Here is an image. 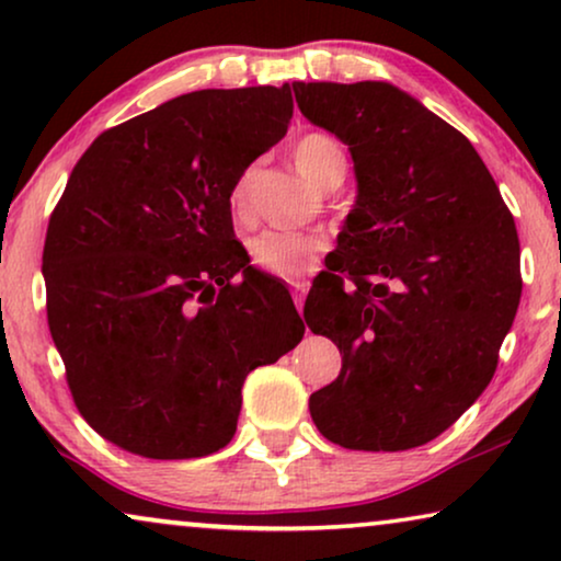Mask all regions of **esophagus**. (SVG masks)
<instances>
[{
	"mask_svg": "<svg viewBox=\"0 0 561 561\" xmlns=\"http://www.w3.org/2000/svg\"><path fill=\"white\" fill-rule=\"evenodd\" d=\"M304 301H306V288L296 286V288H294V304H296L298 313H304Z\"/></svg>",
	"mask_w": 561,
	"mask_h": 561,
	"instance_id": "1",
	"label": "esophagus"
}]
</instances>
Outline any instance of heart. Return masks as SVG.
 I'll list each match as a JSON object with an SVG mask.
<instances>
[{
	"mask_svg": "<svg viewBox=\"0 0 561 561\" xmlns=\"http://www.w3.org/2000/svg\"><path fill=\"white\" fill-rule=\"evenodd\" d=\"M294 163L298 173L313 186H321L334 168L344 165V152L332 137L311 133L304 135L301 140L294 145ZM252 171H244L237 179L232 188V206L242 209L248 202ZM321 240L313 234H298V232H278V229H267L250 240V257L260 271L275 275V278L286 280H301L309 275L319 263Z\"/></svg>",
	"mask_w": 561,
	"mask_h": 561,
	"instance_id": "obj_1",
	"label": "heart"
}]
</instances>
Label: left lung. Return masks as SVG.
Here are the masks:
<instances>
[{"mask_svg": "<svg viewBox=\"0 0 561 561\" xmlns=\"http://www.w3.org/2000/svg\"><path fill=\"white\" fill-rule=\"evenodd\" d=\"M298 110L347 145L357 198L304 319L342 352L311 419L347 449L432 442L493 380L520 301V250L462 133L388 81H294Z\"/></svg>", "mask_w": 561, "mask_h": 561, "instance_id": "obj_1", "label": "left lung"}]
</instances>
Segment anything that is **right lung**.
Returning a JSON list of instances; mask_svg holds the SVG:
<instances>
[{"label": "right lung", "mask_w": 561, "mask_h": 561, "mask_svg": "<svg viewBox=\"0 0 561 561\" xmlns=\"http://www.w3.org/2000/svg\"><path fill=\"white\" fill-rule=\"evenodd\" d=\"M290 117L288 83L191 91L106 129L76 163L45 234L48 327L81 416L119 449L227 447L244 378L301 342L229 204Z\"/></svg>", "instance_id": "obj_1"}]
</instances>
